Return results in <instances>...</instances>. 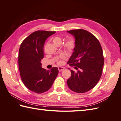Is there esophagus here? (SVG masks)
I'll use <instances>...</instances> for the list:
<instances>
[{
  "label": "esophagus",
  "instance_id": "34e87169",
  "mask_svg": "<svg viewBox=\"0 0 121 121\" xmlns=\"http://www.w3.org/2000/svg\"><path fill=\"white\" fill-rule=\"evenodd\" d=\"M64 69H65V68L63 67H58V70H59V72L62 71V70H63Z\"/></svg>",
  "mask_w": 121,
  "mask_h": 121
}]
</instances>
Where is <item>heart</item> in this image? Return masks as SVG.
I'll use <instances>...</instances> for the list:
<instances>
[{
    "label": "heart",
    "mask_w": 121,
    "mask_h": 121,
    "mask_svg": "<svg viewBox=\"0 0 121 121\" xmlns=\"http://www.w3.org/2000/svg\"><path fill=\"white\" fill-rule=\"evenodd\" d=\"M52 41H53V42L56 45H60L61 43V42H62V39L59 36H55L53 38ZM63 46H64V47L68 50L71 51V50H72L74 49L76 46L75 39L72 38H68L67 39H66V40L65 41ZM60 58L65 59L66 58V56H65V55L62 54L60 56ZM61 63V62L60 61H59L58 62V63H59V64H60Z\"/></svg>",
    "instance_id": "obj_1"
}]
</instances>
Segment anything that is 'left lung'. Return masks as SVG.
I'll use <instances>...</instances> for the list:
<instances>
[{
    "mask_svg": "<svg viewBox=\"0 0 121 121\" xmlns=\"http://www.w3.org/2000/svg\"><path fill=\"white\" fill-rule=\"evenodd\" d=\"M67 32L74 36L76 46L68 64L77 71L70 70L68 87L73 91L83 93L97 85L102 76L104 63L103 50L98 39L91 33L82 29Z\"/></svg>",
    "mask_w": 121,
    "mask_h": 121,
    "instance_id": "1",
    "label": "left lung"
}]
</instances>
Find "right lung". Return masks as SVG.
I'll return each instance as SVG.
<instances>
[{
  "mask_svg": "<svg viewBox=\"0 0 121 121\" xmlns=\"http://www.w3.org/2000/svg\"><path fill=\"white\" fill-rule=\"evenodd\" d=\"M55 31L37 30L24 39L19 50L18 65L21 79L27 88L36 93L48 91L58 74V69L50 70L42 68L43 47L48 37Z\"/></svg>",
  "mask_w": 121,
  "mask_h": 121,
  "instance_id": "right-lung-1",
  "label": "right lung"
}]
</instances>
